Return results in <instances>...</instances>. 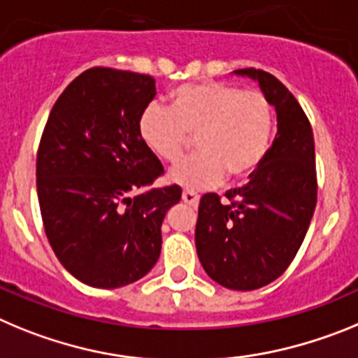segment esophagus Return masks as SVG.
<instances>
[{
	"label": "esophagus",
	"instance_id": "obj_1",
	"mask_svg": "<svg viewBox=\"0 0 358 358\" xmlns=\"http://www.w3.org/2000/svg\"><path fill=\"white\" fill-rule=\"evenodd\" d=\"M182 199H183V203H187V205H191V207H198L199 196L196 194L194 191H183L182 192Z\"/></svg>",
	"mask_w": 358,
	"mask_h": 358
}]
</instances>
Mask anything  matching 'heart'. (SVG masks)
Returning <instances> with one entry per match:
<instances>
[{
    "label": "heart",
    "mask_w": 358,
    "mask_h": 358,
    "mask_svg": "<svg viewBox=\"0 0 358 358\" xmlns=\"http://www.w3.org/2000/svg\"><path fill=\"white\" fill-rule=\"evenodd\" d=\"M139 135L160 160L178 162L196 137L198 155L169 173L187 189H207L228 178H250L271 146L275 110L264 92L244 91L227 82H199L178 87L169 96V110L151 103L141 112Z\"/></svg>",
    "instance_id": "obj_1"
}]
</instances>
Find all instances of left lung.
Instances as JSON below:
<instances>
[{"label":"left lung","mask_w":358,"mask_h":358,"mask_svg":"<svg viewBox=\"0 0 358 358\" xmlns=\"http://www.w3.org/2000/svg\"><path fill=\"white\" fill-rule=\"evenodd\" d=\"M257 80L276 108L278 131L262 166L243 187L203 194L196 223V251L214 282L253 291L278 278L307 235L315 201L314 135L289 89L262 69H237Z\"/></svg>","instance_id":"8db88e82"}]
</instances>
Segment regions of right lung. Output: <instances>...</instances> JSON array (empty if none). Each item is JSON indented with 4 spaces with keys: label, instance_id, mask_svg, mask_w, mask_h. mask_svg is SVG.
<instances>
[{
    "label": "right lung",
    "instance_id": "right-lung-1",
    "mask_svg": "<svg viewBox=\"0 0 358 358\" xmlns=\"http://www.w3.org/2000/svg\"><path fill=\"white\" fill-rule=\"evenodd\" d=\"M155 80L91 67L50 112L37 151V196L44 231L71 275L98 289L123 287L151 271L162 221L182 189H151L164 175L139 135Z\"/></svg>",
    "mask_w": 358,
    "mask_h": 358
}]
</instances>
